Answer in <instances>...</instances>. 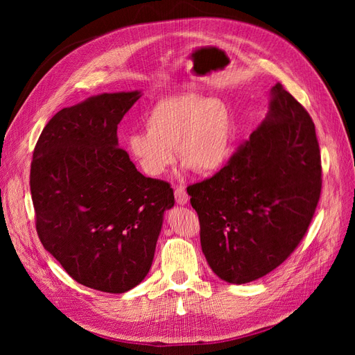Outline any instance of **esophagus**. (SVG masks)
I'll list each match as a JSON object with an SVG mask.
<instances>
[{
    "instance_id": "34e87169",
    "label": "esophagus",
    "mask_w": 355,
    "mask_h": 355,
    "mask_svg": "<svg viewBox=\"0 0 355 355\" xmlns=\"http://www.w3.org/2000/svg\"><path fill=\"white\" fill-rule=\"evenodd\" d=\"M175 198H176V202L182 204V206L187 204L189 201V196H188L187 189L184 187H176L175 188Z\"/></svg>"
}]
</instances>
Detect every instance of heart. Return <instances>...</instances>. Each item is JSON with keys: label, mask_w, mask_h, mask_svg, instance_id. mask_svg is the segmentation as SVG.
I'll return each instance as SVG.
<instances>
[{"label": "heart", "mask_w": 355, "mask_h": 355, "mask_svg": "<svg viewBox=\"0 0 355 355\" xmlns=\"http://www.w3.org/2000/svg\"><path fill=\"white\" fill-rule=\"evenodd\" d=\"M146 132L127 137L128 154L153 178L164 175L175 163V148L182 163L198 175L222 168L232 153V116L220 99L180 93L159 99L145 118Z\"/></svg>", "instance_id": "1"}]
</instances>
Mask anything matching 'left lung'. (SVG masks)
<instances>
[{
	"mask_svg": "<svg viewBox=\"0 0 355 355\" xmlns=\"http://www.w3.org/2000/svg\"><path fill=\"white\" fill-rule=\"evenodd\" d=\"M204 256L244 284L282 265L304 239L321 192L315 125L278 83L270 112L216 175L188 187Z\"/></svg>",
	"mask_w": 355,
	"mask_h": 355,
	"instance_id": "1",
	"label": "left lung"
}]
</instances>
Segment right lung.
<instances>
[{"mask_svg": "<svg viewBox=\"0 0 355 355\" xmlns=\"http://www.w3.org/2000/svg\"><path fill=\"white\" fill-rule=\"evenodd\" d=\"M141 92L103 93L59 111L31 163L35 227L44 249L75 282L124 293L153 265L168 182L144 176L118 146L116 128Z\"/></svg>", "mask_w": 355, "mask_h": 355, "instance_id": "right-lung-1", "label": "right lung"}]
</instances>
